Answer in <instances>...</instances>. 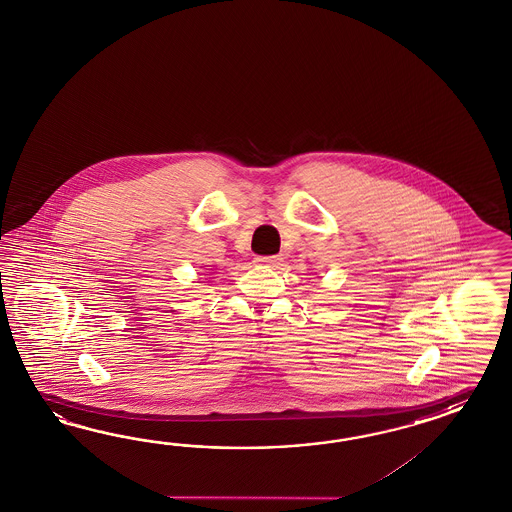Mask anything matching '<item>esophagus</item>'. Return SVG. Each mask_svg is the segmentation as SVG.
<instances>
[{
  "label": "esophagus",
  "mask_w": 512,
  "mask_h": 512,
  "mask_svg": "<svg viewBox=\"0 0 512 512\" xmlns=\"http://www.w3.org/2000/svg\"><path fill=\"white\" fill-rule=\"evenodd\" d=\"M255 262L257 264H264V266H272V268H277L283 259H281V255H261V257H255Z\"/></svg>",
  "instance_id": "1"
}]
</instances>
